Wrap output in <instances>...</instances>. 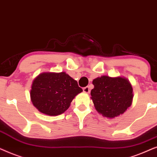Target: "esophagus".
I'll list each match as a JSON object with an SVG mask.
<instances>
[{"mask_svg":"<svg viewBox=\"0 0 157 157\" xmlns=\"http://www.w3.org/2000/svg\"><path fill=\"white\" fill-rule=\"evenodd\" d=\"M82 90H83V92H84V93H89L90 91V87L88 86L83 87Z\"/></svg>","mask_w":157,"mask_h":157,"instance_id":"obj_1","label":"esophagus"}]
</instances>
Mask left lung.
<instances>
[{"instance_id":"1","label":"left lung","mask_w":157,"mask_h":157,"mask_svg":"<svg viewBox=\"0 0 157 157\" xmlns=\"http://www.w3.org/2000/svg\"><path fill=\"white\" fill-rule=\"evenodd\" d=\"M93 84L91 98L96 110L103 116L113 118L131 106L133 89L126 79L102 76L95 79Z\"/></svg>"}]
</instances>
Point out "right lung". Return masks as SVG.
I'll list each match as a JSON object with an SVG mask.
<instances>
[{
    "label": "right lung",
    "mask_w": 157,
    "mask_h": 157,
    "mask_svg": "<svg viewBox=\"0 0 157 157\" xmlns=\"http://www.w3.org/2000/svg\"><path fill=\"white\" fill-rule=\"evenodd\" d=\"M82 89L65 72L41 73L33 80L31 98L33 105L48 116H58L68 109Z\"/></svg>",
    "instance_id": "right-lung-1"
}]
</instances>
